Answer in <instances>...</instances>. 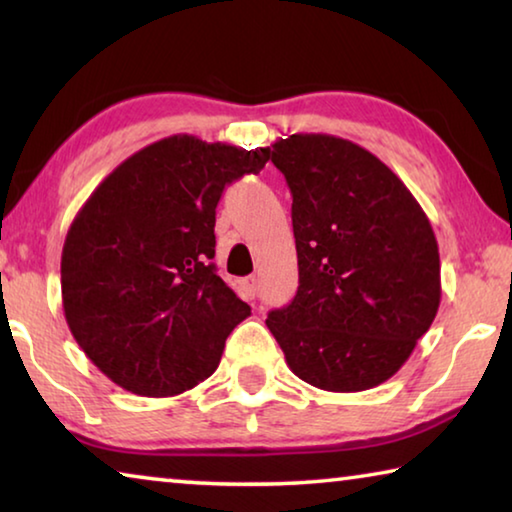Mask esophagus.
Returning <instances> with one entry per match:
<instances>
[{
    "label": "esophagus",
    "instance_id": "obj_1",
    "mask_svg": "<svg viewBox=\"0 0 512 512\" xmlns=\"http://www.w3.org/2000/svg\"><path fill=\"white\" fill-rule=\"evenodd\" d=\"M244 289H246V296L250 298V300H255V296H257V291H259V280L255 275H250L248 280L244 282Z\"/></svg>",
    "mask_w": 512,
    "mask_h": 512
}]
</instances>
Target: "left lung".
<instances>
[{
  "label": "left lung",
  "mask_w": 512,
  "mask_h": 512,
  "mask_svg": "<svg viewBox=\"0 0 512 512\" xmlns=\"http://www.w3.org/2000/svg\"><path fill=\"white\" fill-rule=\"evenodd\" d=\"M291 189L298 291L266 325L307 384L357 393L391 379L440 305V257L420 203L384 162L334 135L277 140Z\"/></svg>",
  "instance_id": "8db88e82"
}]
</instances>
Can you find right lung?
<instances>
[{
  "label": "right lung",
  "mask_w": 512,
  "mask_h": 512,
  "mask_svg": "<svg viewBox=\"0 0 512 512\" xmlns=\"http://www.w3.org/2000/svg\"><path fill=\"white\" fill-rule=\"evenodd\" d=\"M268 158V149L164 137L121 162L76 214L60 259L65 318L117 386L169 397L219 368L250 307L216 275V205Z\"/></svg>",
  "instance_id": "right-lung-1"
}]
</instances>
